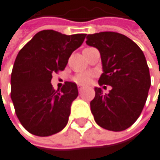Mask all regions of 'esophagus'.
Masks as SVG:
<instances>
[{"instance_id": "obj_1", "label": "esophagus", "mask_w": 160, "mask_h": 160, "mask_svg": "<svg viewBox=\"0 0 160 160\" xmlns=\"http://www.w3.org/2000/svg\"><path fill=\"white\" fill-rule=\"evenodd\" d=\"M82 90H83V87L78 86V92H79V93H82Z\"/></svg>"}]
</instances>
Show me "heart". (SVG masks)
I'll return each mask as SVG.
<instances>
[{
    "instance_id": "1",
    "label": "heart",
    "mask_w": 160,
    "mask_h": 160,
    "mask_svg": "<svg viewBox=\"0 0 160 160\" xmlns=\"http://www.w3.org/2000/svg\"><path fill=\"white\" fill-rule=\"evenodd\" d=\"M92 78H93V74L86 72V73H81V74L76 75L73 78V81L79 85H86L90 83Z\"/></svg>"
}]
</instances>
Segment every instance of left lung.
Instances as JSON below:
<instances>
[{
    "mask_svg": "<svg viewBox=\"0 0 160 160\" xmlns=\"http://www.w3.org/2000/svg\"><path fill=\"white\" fill-rule=\"evenodd\" d=\"M86 44L101 55L103 73L99 85H111L109 94L95 88L91 112L97 124L108 130L123 131L141 115L151 85L149 67L139 46L115 32L88 34Z\"/></svg>",
    "mask_w": 160,
    "mask_h": 160,
    "instance_id": "1",
    "label": "left lung"
}]
</instances>
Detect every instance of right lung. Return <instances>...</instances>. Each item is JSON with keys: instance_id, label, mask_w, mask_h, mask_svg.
<instances>
[{"instance_id": "add662e5", "label": "right lung", "mask_w": 160, "mask_h": 160, "mask_svg": "<svg viewBox=\"0 0 160 160\" xmlns=\"http://www.w3.org/2000/svg\"><path fill=\"white\" fill-rule=\"evenodd\" d=\"M85 36L44 30L19 50L11 74V99L19 122L30 133L48 137L66 126L71 103L78 95L77 84L65 82L56 91L50 81L54 72L64 69Z\"/></svg>"}]
</instances>
